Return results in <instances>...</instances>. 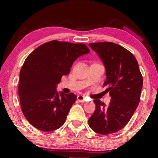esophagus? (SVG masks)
<instances>
[{"label":"esophagus","instance_id":"1","mask_svg":"<svg viewBox=\"0 0 158 158\" xmlns=\"http://www.w3.org/2000/svg\"><path fill=\"white\" fill-rule=\"evenodd\" d=\"M77 100L80 102H84V95H78L77 96Z\"/></svg>","mask_w":158,"mask_h":158}]
</instances>
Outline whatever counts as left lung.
<instances>
[{"label":"left lung","instance_id":"8db88e82","mask_svg":"<svg viewBox=\"0 0 158 158\" xmlns=\"http://www.w3.org/2000/svg\"><path fill=\"white\" fill-rule=\"evenodd\" d=\"M98 53L106 69L104 86L111 101L108 106L94 100L96 108L89 120L90 127L106 135L123 129L139 105L143 78L136 58L120 45L109 42L90 43Z\"/></svg>","mask_w":158,"mask_h":158}]
</instances>
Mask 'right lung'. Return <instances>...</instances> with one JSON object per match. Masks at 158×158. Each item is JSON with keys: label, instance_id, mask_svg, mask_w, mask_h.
I'll list each match as a JSON object with an SVG mask.
<instances>
[{"label": "right lung", "instance_id": "1", "mask_svg": "<svg viewBox=\"0 0 158 158\" xmlns=\"http://www.w3.org/2000/svg\"><path fill=\"white\" fill-rule=\"evenodd\" d=\"M90 52L84 44L53 40L35 49L21 69L19 96L23 115L37 129L51 132L60 127L77 96L58 93L57 84L77 58Z\"/></svg>", "mask_w": 158, "mask_h": 158}]
</instances>
